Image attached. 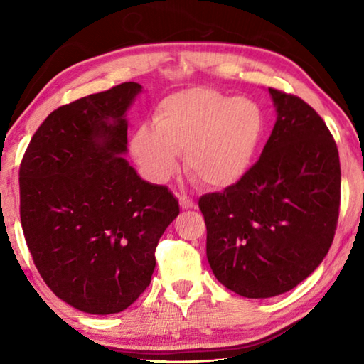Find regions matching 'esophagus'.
I'll return each mask as SVG.
<instances>
[{
	"label": "esophagus",
	"mask_w": 364,
	"mask_h": 364,
	"mask_svg": "<svg viewBox=\"0 0 364 364\" xmlns=\"http://www.w3.org/2000/svg\"><path fill=\"white\" fill-rule=\"evenodd\" d=\"M180 205L184 210H188V208H196V204L193 199H189L188 196H180Z\"/></svg>",
	"instance_id": "1"
}]
</instances>
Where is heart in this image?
<instances>
[{
	"label": "heart",
	"mask_w": 364,
	"mask_h": 364,
	"mask_svg": "<svg viewBox=\"0 0 364 364\" xmlns=\"http://www.w3.org/2000/svg\"><path fill=\"white\" fill-rule=\"evenodd\" d=\"M267 120L247 97H231L204 86L178 91L159 102L154 125H141L132 152L143 173L164 183L184 165L213 189L234 186L247 175L263 143Z\"/></svg>",
	"instance_id": "obj_1"
}]
</instances>
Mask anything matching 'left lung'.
Listing matches in <instances>:
<instances>
[{"instance_id": "8db88e82", "label": "left lung", "mask_w": 364, "mask_h": 364, "mask_svg": "<svg viewBox=\"0 0 364 364\" xmlns=\"http://www.w3.org/2000/svg\"><path fill=\"white\" fill-rule=\"evenodd\" d=\"M268 91L278 117L258 162L199 199L215 278L247 299L306 279L334 241L341 205L338 151L324 120L300 97Z\"/></svg>"}]
</instances>
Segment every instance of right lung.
Returning a JSON list of instances; mask_svg holds the SVG:
<instances>
[{
	"mask_svg": "<svg viewBox=\"0 0 364 364\" xmlns=\"http://www.w3.org/2000/svg\"><path fill=\"white\" fill-rule=\"evenodd\" d=\"M143 86L117 85L46 117L19 170L21 221L33 263L65 304L91 315L130 306L149 286L156 247L180 213L136 173L127 110Z\"/></svg>",
	"mask_w": 364,
	"mask_h": 364,
	"instance_id": "obj_1",
	"label": "right lung"
}]
</instances>
